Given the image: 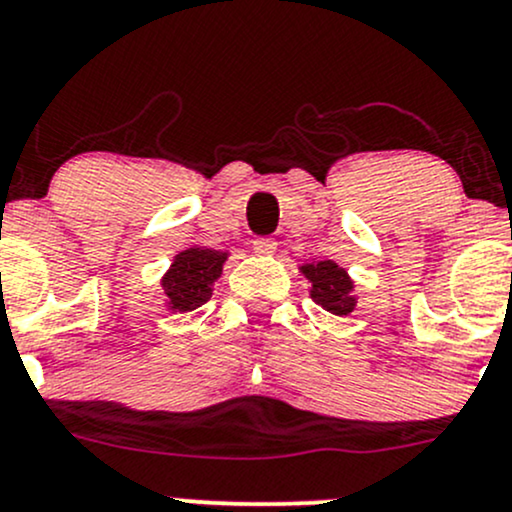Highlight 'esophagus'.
Returning <instances> with one entry per match:
<instances>
[{
  "mask_svg": "<svg viewBox=\"0 0 512 512\" xmlns=\"http://www.w3.org/2000/svg\"><path fill=\"white\" fill-rule=\"evenodd\" d=\"M252 250H255L257 255H274L276 240L274 238H255L252 240Z\"/></svg>",
  "mask_w": 512,
  "mask_h": 512,
  "instance_id": "34e87169",
  "label": "esophagus"
}]
</instances>
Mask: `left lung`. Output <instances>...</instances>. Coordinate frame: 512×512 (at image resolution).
<instances>
[{
	"label": "left lung",
	"mask_w": 512,
	"mask_h": 512,
	"mask_svg": "<svg viewBox=\"0 0 512 512\" xmlns=\"http://www.w3.org/2000/svg\"><path fill=\"white\" fill-rule=\"evenodd\" d=\"M301 274L310 281V298L332 315H349L356 308L358 298L354 296V279L332 260L303 262Z\"/></svg>",
	"instance_id": "1"
}]
</instances>
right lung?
I'll return each instance as SVG.
<instances>
[{
  "label": "right lung",
  "mask_w": 512,
  "mask_h": 512,
  "mask_svg": "<svg viewBox=\"0 0 512 512\" xmlns=\"http://www.w3.org/2000/svg\"><path fill=\"white\" fill-rule=\"evenodd\" d=\"M226 260L228 252L202 248V245L178 252L161 279L166 308L173 313H192L207 303Z\"/></svg>",
  "instance_id": "right-lung-1"
}]
</instances>
